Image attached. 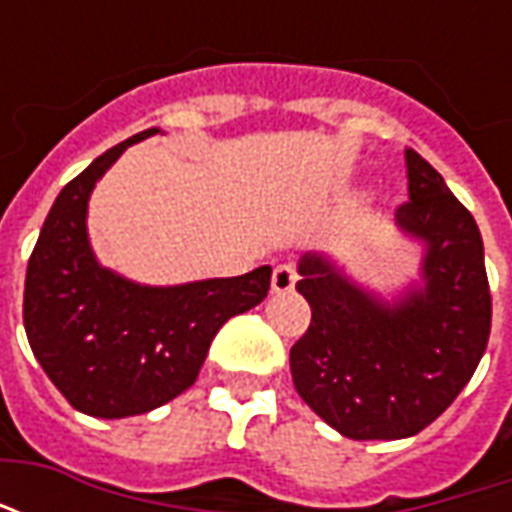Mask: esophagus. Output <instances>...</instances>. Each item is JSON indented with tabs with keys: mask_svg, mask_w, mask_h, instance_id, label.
<instances>
[{
	"mask_svg": "<svg viewBox=\"0 0 512 512\" xmlns=\"http://www.w3.org/2000/svg\"><path fill=\"white\" fill-rule=\"evenodd\" d=\"M296 279H299L296 268L290 266V263H279V266L274 268V274H271V290H274V293H288V290H293V285H296Z\"/></svg>",
	"mask_w": 512,
	"mask_h": 512,
	"instance_id": "34e87169",
	"label": "esophagus"
}]
</instances>
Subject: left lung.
I'll list each match as a JSON object with an SVG mask.
<instances>
[{"label":"left lung","mask_w":512,"mask_h":512,"mask_svg":"<svg viewBox=\"0 0 512 512\" xmlns=\"http://www.w3.org/2000/svg\"><path fill=\"white\" fill-rule=\"evenodd\" d=\"M408 202L395 224L425 246L422 288L384 301L326 255H304L296 282L312 321L290 348L301 400L348 439H406L441 417L480 365L491 290L474 216L406 147Z\"/></svg>","instance_id":"obj_1"}]
</instances>
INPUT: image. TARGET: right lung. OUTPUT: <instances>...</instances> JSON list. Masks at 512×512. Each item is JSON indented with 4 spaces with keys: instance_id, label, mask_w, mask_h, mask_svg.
Masks as SVG:
<instances>
[{
    "instance_id": "add662e5",
    "label": "right lung",
    "mask_w": 512,
    "mask_h": 512,
    "mask_svg": "<svg viewBox=\"0 0 512 512\" xmlns=\"http://www.w3.org/2000/svg\"><path fill=\"white\" fill-rule=\"evenodd\" d=\"M153 134L158 128L131 136L76 175L51 205L29 257L24 329L32 354L65 400L90 417H136L186 392L216 332L271 288V266L150 288L95 260L87 238L95 183L126 147Z\"/></svg>"
}]
</instances>
